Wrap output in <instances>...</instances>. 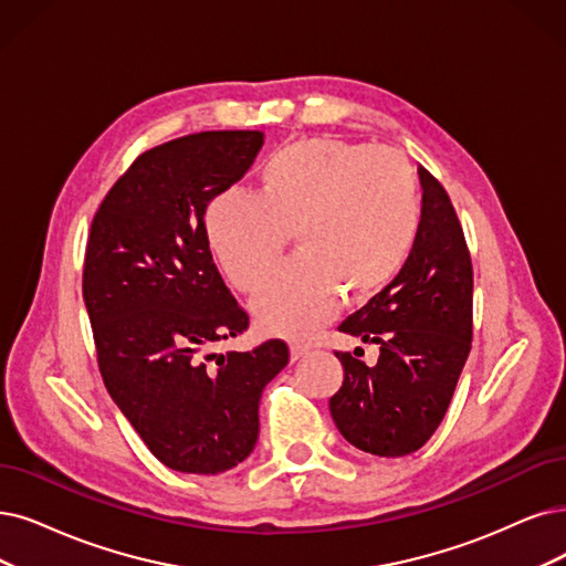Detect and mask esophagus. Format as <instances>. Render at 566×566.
Here are the masks:
<instances>
[{
	"instance_id": "obj_1",
	"label": "esophagus",
	"mask_w": 566,
	"mask_h": 566,
	"mask_svg": "<svg viewBox=\"0 0 566 566\" xmlns=\"http://www.w3.org/2000/svg\"><path fill=\"white\" fill-rule=\"evenodd\" d=\"M308 350H311L308 346L292 344V346H290V359H292V361H297V359H302L304 355H308Z\"/></svg>"
}]
</instances>
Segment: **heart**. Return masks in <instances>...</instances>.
I'll use <instances>...</instances> for the list:
<instances>
[{
    "mask_svg": "<svg viewBox=\"0 0 566 566\" xmlns=\"http://www.w3.org/2000/svg\"><path fill=\"white\" fill-rule=\"evenodd\" d=\"M205 224L243 292L262 283L295 232L300 255L262 285L253 315L264 332L306 338L336 313L344 290L374 295L409 262L420 234L418 178L397 150L304 139L262 165L258 195H218Z\"/></svg>",
    "mask_w": 566,
    "mask_h": 566,
    "instance_id": "1",
    "label": "heart"
}]
</instances>
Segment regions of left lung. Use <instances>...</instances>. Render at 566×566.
I'll list each match as a JSON object with an SVG mask.
<instances>
[{"instance_id":"left-lung-1","label":"left lung","mask_w":566,"mask_h":566,"mask_svg":"<svg viewBox=\"0 0 566 566\" xmlns=\"http://www.w3.org/2000/svg\"><path fill=\"white\" fill-rule=\"evenodd\" d=\"M420 234L399 274L338 332L380 346L374 367L336 353L344 386L329 413L348 443L378 458L416 453L441 424L471 350L473 269L453 201L427 169Z\"/></svg>"}]
</instances>
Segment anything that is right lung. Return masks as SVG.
Here are the masks:
<instances>
[{
    "label": "right lung",
    "instance_id": "add662e5",
    "mask_svg": "<svg viewBox=\"0 0 566 566\" xmlns=\"http://www.w3.org/2000/svg\"><path fill=\"white\" fill-rule=\"evenodd\" d=\"M262 132L188 134L142 153L90 228L83 300L104 386L150 453L184 473H222L253 453L260 397L290 359L281 338L224 355L248 329L213 262L209 201L251 169Z\"/></svg>",
    "mask_w": 566,
    "mask_h": 566
}]
</instances>
